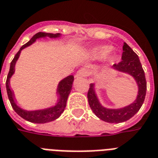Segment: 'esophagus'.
I'll return each mask as SVG.
<instances>
[{
	"label": "esophagus",
	"mask_w": 158,
	"mask_h": 158,
	"mask_svg": "<svg viewBox=\"0 0 158 158\" xmlns=\"http://www.w3.org/2000/svg\"><path fill=\"white\" fill-rule=\"evenodd\" d=\"M90 74V71L88 70V69H85V68H83V69H80V70L77 72L75 77L77 78H82V77H86L88 76Z\"/></svg>",
	"instance_id": "esophagus-1"
}]
</instances>
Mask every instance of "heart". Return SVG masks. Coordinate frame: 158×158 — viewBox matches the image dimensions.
I'll return each instance as SVG.
<instances>
[{
  "label": "heart",
  "mask_w": 158,
  "mask_h": 158,
  "mask_svg": "<svg viewBox=\"0 0 158 158\" xmlns=\"http://www.w3.org/2000/svg\"><path fill=\"white\" fill-rule=\"evenodd\" d=\"M110 48L109 46H101L98 47L92 50V56L96 58H102V57H106V55L108 54L110 52Z\"/></svg>",
  "instance_id": "obj_1"
}]
</instances>
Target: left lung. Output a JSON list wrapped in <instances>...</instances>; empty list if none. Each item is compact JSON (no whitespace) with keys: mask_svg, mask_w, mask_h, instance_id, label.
<instances>
[{"mask_svg":"<svg viewBox=\"0 0 158 158\" xmlns=\"http://www.w3.org/2000/svg\"><path fill=\"white\" fill-rule=\"evenodd\" d=\"M123 50V52L122 55V61H119L118 63L114 64L113 67L115 70L127 73L134 77L139 88L136 100L132 104H131L130 106H126L124 108L110 110L104 108L98 101L97 96L95 94L93 83H91L88 92V103L92 112L100 119L110 123H123L132 118L139 111V109L141 108L147 90V83L144 71L142 68L138 55L126 43H124Z\"/></svg>","mask_w":158,"mask_h":158,"instance_id":"1","label":"left lung"}]
</instances>
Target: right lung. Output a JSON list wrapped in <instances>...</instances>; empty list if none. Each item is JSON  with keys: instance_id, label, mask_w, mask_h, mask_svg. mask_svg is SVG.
I'll return each instance as SVG.
<instances>
[{"instance_id": "right-lung-1", "label": "right lung", "mask_w": 158, "mask_h": 158, "mask_svg": "<svg viewBox=\"0 0 158 158\" xmlns=\"http://www.w3.org/2000/svg\"><path fill=\"white\" fill-rule=\"evenodd\" d=\"M60 35L59 33L57 34H52V33H46V32H38L33 35V37L29 40L27 44L23 45L20 48L19 51L15 54V57L10 63V71H9L7 79H6V91H7V95H8L9 100L12 106L13 109L15 112L18 114L20 117L24 118L27 121H29L31 123H49V122L54 121L55 119L61 116V114L63 113L64 110L66 108V101H67L68 96L70 94L71 88H72L73 81H74V76L73 75H69L64 79H62L58 84V88H57V92L59 94V100L58 102L54 107H51V108L46 109L43 110H36V111H26V110H22L19 108V106H17L16 103L15 102L14 100V93L10 88V77L15 72V66L16 63V61L18 60L19 57V54L21 52L22 49L24 48L31 45L33 42L35 41L37 38H40V37L48 36L50 38H56Z\"/></svg>"}]
</instances>
